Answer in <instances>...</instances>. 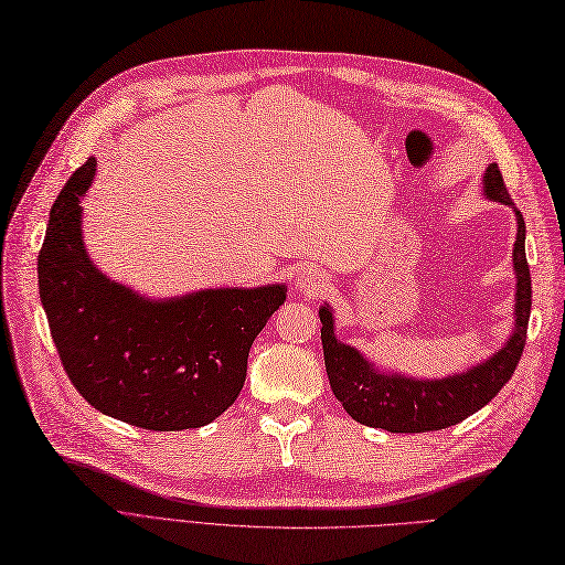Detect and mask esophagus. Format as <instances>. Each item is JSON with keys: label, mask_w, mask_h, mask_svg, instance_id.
<instances>
[{"label": "esophagus", "mask_w": 565, "mask_h": 565, "mask_svg": "<svg viewBox=\"0 0 565 565\" xmlns=\"http://www.w3.org/2000/svg\"><path fill=\"white\" fill-rule=\"evenodd\" d=\"M297 290L307 292L311 297H319L323 290H328V280L323 278V275L319 270H305L297 275Z\"/></svg>", "instance_id": "esophagus-1"}]
</instances>
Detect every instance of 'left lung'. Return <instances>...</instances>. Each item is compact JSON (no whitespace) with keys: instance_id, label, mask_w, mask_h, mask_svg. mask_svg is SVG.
I'll return each mask as SVG.
<instances>
[{"instance_id":"obj_1","label":"left lung","mask_w":565,"mask_h":565,"mask_svg":"<svg viewBox=\"0 0 565 565\" xmlns=\"http://www.w3.org/2000/svg\"><path fill=\"white\" fill-rule=\"evenodd\" d=\"M484 196L511 205L518 220V237L513 244V268L518 275L513 335L487 362L467 369L462 374L431 381L407 379L379 371L366 362L364 354L340 342L335 338L333 311L321 307V342L330 388L354 422L393 434L448 429V426L462 422L491 403L508 379L513 376L527 340L532 309V280L525 258V220L508 194L497 162H491L484 172Z\"/></svg>"}]
</instances>
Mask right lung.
<instances>
[{
  "label": "right lung",
  "instance_id": "obj_1",
  "mask_svg": "<svg viewBox=\"0 0 565 565\" xmlns=\"http://www.w3.org/2000/svg\"><path fill=\"white\" fill-rule=\"evenodd\" d=\"M88 158L60 191L38 254L40 301L74 388L103 415L150 431L199 429L237 401L256 335L285 285L148 299L93 266L81 237Z\"/></svg>",
  "mask_w": 565,
  "mask_h": 565
}]
</instances>
